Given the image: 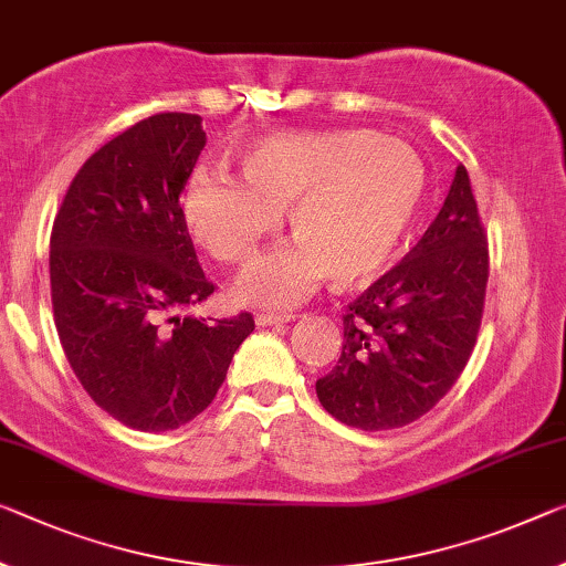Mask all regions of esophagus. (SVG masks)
<instances>
[{"label": "esophagus", "mask_w": 566, "mask_h": 566, "mask_svg": "<svg viewBox=\"0 0 566 566\" xmlns=\"http://www.w3.org/2000/svg\"><path fill=\"white\" fill-rule=\"evenodd\" d=\"M298 318V313L289 311V313H258L255 324L258 326H275V324H289V321Z\"/></svg>", "instance_id": "34e87169"}]
</instances>
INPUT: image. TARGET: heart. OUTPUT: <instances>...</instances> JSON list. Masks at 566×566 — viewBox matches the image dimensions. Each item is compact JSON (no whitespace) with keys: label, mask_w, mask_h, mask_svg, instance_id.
<instances>
[{"label":"heart","mask_w":566,"mask_h":566,"mask_svg":"<svg viewBox=\"0 0 566 566\" xmlns=\"http://www.w3.org/2000/svg\"><path fill=\"white\" fill-rule=\"evenodd\" d=\"M428 174L412 146L367 128L260 138L240 154V179L197 171L185 189L189 232L214 260L238 265L289 210L295 242L248 265L242 301L289 306L321 277L354 285L377 275L424 199Z\"/></svg>","instance_id":"obj_1"}]
</instances>
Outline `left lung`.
<instances>
[{
	"label": "left lung",
	"mask_w": 566,
	"mask_h": 566,
	"mask_svg": "<svg viewBox=\"0 0 566 566\" xmlns=\"http://www.w3.org/2000/svg\"><path fill=\"white\" fill-rule=\"evenodd\" d=\"M489 283V234L463 164L438 217L344 313L324 410L367 432L405 428L446 397L471 359Z\"/></svg>",
	"instance_id": "obj_1"
}]
</instances>
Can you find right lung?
Masks as SVG:
<instances>
[{
	"mask_svg": "<svg viewBox=\"0 0 566 566\" xmlns=\"http://www.w3.org/2000/svg\"><path fill=\"white\" fill-rule=\"evenodd\" d=\"M207 144L197 113H156L77 169L50 234L55 328L77 381L126 428L205 412L253 334L250 313L179 316L214 293L179 195Z\"/></svg>",
	"mask_w": 566,
	"mask_h": 566,
	"instance_id": "obj_1",
	"label": "right lung"
}]
</instances>
